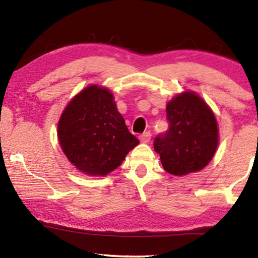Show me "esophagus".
<instances>
[{
  "mask_svg": "<svg viewBox=\"0 0 258 258\" xmlns=\"http://www.w3.org/2000/svg\"><path fill=\"white\" fill-rule=\"evenodd\" d=\"M139 139H140V141H141L142 143H148V142L150 141V139H151V133L150 132L143 133V134L140 135Z\"/></svg>",
  "mask_w": 258,
  "mask_h": 258,
  "instance_id": "34e87169",
  "label": "esophagus"
}]
</instances>
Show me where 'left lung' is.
Masks as SVG:
<instances>
[{"instance_id":"obj_1","label":"left lung","mask_w":258,"mask_h":258,"mask_svg":"<svg viewBox=\"0 0 258 258\" xmlns=\"http://www.w3.org/2000/svg\"><path fill=\"white\" fill-rule=\"evenodd\" d=\"M166 115L169 127L154 141L165 171L182 176L203 169L218 145L212 109L195 92H184L167 103Z\"/></svg>"}]
</instances>
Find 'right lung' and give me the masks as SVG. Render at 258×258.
<instances>
[{"mask_svg":"<svg viewBox=\"0 0 258 258\" xmlns=\"http://www.w3.org/2000/svg\"><path fill=\"white\" fill-rule=\"evenodd\" d=\"M61 149L81 172L104 176L139 145L106 87L90 85L64 108L58 124Z\"/></svg>","mask_w":258,"mask_h":258,"instance_id":"add662e5","label":"right lung"}]
</instances>
